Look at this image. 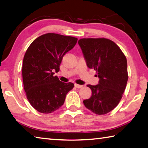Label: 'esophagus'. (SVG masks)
Masks as SVG:
<instances>
[{"mask_svg": "<svg viewBox=\"0 0 148 148\" xmlns=\"http://www.w3.org/2000/svg\"><path fill=\"white\" fill-rule=\"evenodd\" d=\"M75 86L76 88H81V87L83 86V85H81V84H75Z\"/></svg>", "mask_w": 148, "mask_h": 148, "instance_id": "obj_1", "label": "esophagus"}]
</instances>
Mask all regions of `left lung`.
<instances>
[{"label": "left lung", "instance_id": "1", "mask_svg": "<svg viewBox=\"0 0 148 148\" xmlns=\"http://www.w3.org/2000/svg\"><path fill=\"white\" fill-rule=\"evenodd\" d=\"M78 43L87 66L96 71L99 83L88 84L90 98L83 101L85 107L96 115H105L116 108L127 86V62L120 48L105 38H81Z\"/></svg>", "mask_w": 148, "mask_h": 148}]
</instances>
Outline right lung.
Here are the masks:
<instances>
[{
	"mask_svg": "<svg viewBox=\"0 0 148 148\" xmlns=\"http://www.w3.org/2000/svg\"><path fill=\"white\" fill-rule=\"evenodd\" d=\"M77 42L71 36L47 33L34 40L27 50L22 65L23 88L28 101L38 112L58 110L73 88V83L60 81L54 72L60 71L63 57Z\"/></svg>",
	"mask_w": 148,
	"mask_h": 148,
	"instance_id": "add662e5",
	"label": "right lung"
}]
</instances>
